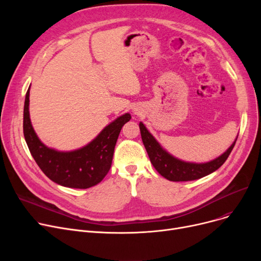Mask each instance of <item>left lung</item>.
I'll return each instance as SVG.
<instances>
[{
	"instance_id": "obj_1",
	"label": "left lung",
	"mask_w": 261,
	"mask_h": 261,
	"mask_svg": "<svg viewBox=\"0 0 261 261\" xmlns=\"http://www.w3.org/2000/svg\"><path fill=\"white\" fill-rule=\"evenodd\" d=\"M140 129L144 146L147 150L150 162L152 163L156 171L163 175L165 179L173 182H185L198 180L201 177L207 175L218 168H220L224 162L230 154L232 148H234L237 139L231 144V146L219 158L207 162V163H189L176 159L169 154L166 150H164L162 146L156 142L143 122H140Z\"/></svg>"
}]
</instances>
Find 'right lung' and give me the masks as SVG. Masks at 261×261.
I'll return each mask as SVG.
<instances>
[{"mask_svg": "<svg viewBox=\"0 0 261 261\" xmlns=\"http://www.w3.org/2000/svg\"><path fill=\"white\" fill-rule=\"evenodd\" d=\"M30 89L26 92L23 133L30 151L40 169L53 182L64 187L86 189L102 181L112 165L119 132L131 119L129 113L112 121L87 146L74 151H58L39 140L30 118Z\"/></svg>", "mask_w": 261, "mask_h": 261, "instance_id": "obj_1", "label": "right lung"}]
</instances>
